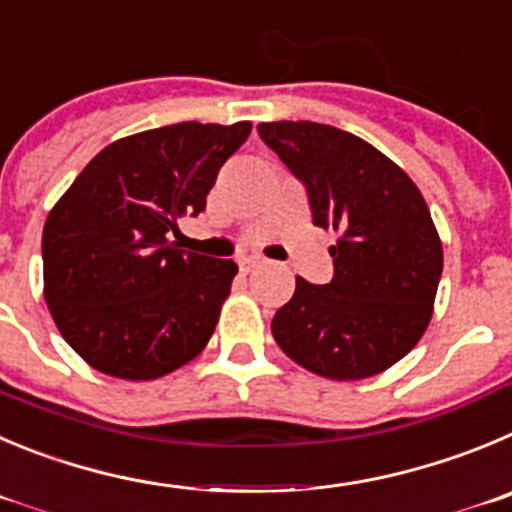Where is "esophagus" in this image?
I'll use <instances>...</instances> for the list:
<instances>
[{
  "label": "esophagus",
  "instance_id": "esophagus-1",
  "mask_svg": "<svg viewBox=\"0 0 512 512\" xmlns=\"http://www.w3.org/2000/svg\"><path fill=\"white\" fill-rule=\"evenodd\" d=\"M257 262H260V257H255V255H247V257H242V260H240V267H242V270H245V272H250L252 267L257 265Z\"/></svg>",
  "mask_w": 512,
  "mask_h": 512
}]
</instances>
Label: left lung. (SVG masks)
I'll list each match as a JSON object with an SVG mask.
<instances>
[{
  "label": "left lung",
  "mask_w": 512,
  "mask_h": 512,
  "mask_svg": "<svg viewBox=\"0 0 512 512\" xmlns=\"http://www.w3.org/2000/svg\"><path fill=\"white\" fill-rule=\"evenodd\" d=\"M308 189L313 222L338 234L333 280L295 293L272 336L323 379L358 381L407 356L427 331L442 278V240L422 191L379 148L313 121L257 126Z\"/></svg>",
  "instance_id": "1"
}]
</instances>
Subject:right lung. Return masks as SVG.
Wrapping results in <instances>:
<instances>
[{
  "instance_id": "1",
  "label": "right lung",
  "mask_w": 512,
  "mask_h": 512,
  "mask_svg": "<svg viewBox=\"0 0 512 512\" xmlns=\"http://www.w3.org/2000/svg\"><path fill=\"white\" fill-rule=\"evenodd\" d=\"M250 121L174 123L105 146L57 199L42 229L45 303L95 371L151 381L212 338L237 265L169 242L199 214Z\"/></svg>"
}]
</instances>
